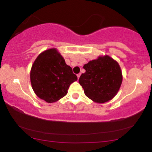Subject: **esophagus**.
<instances>
[{
	"mask_svg": "<svg viewBox=\"0 0 152 152\" xmlns=\"http://www.w3.org/2000/svg\"><path fill=\"white\" fill-rule=\"evenodd\" d=\"M80 76H81V74H77V77H78V78H79Z\"/></svg>",
	"mask_w": 152,
	"mask_h": 152,
	"instance_id": "obj_1",
	"label": "esophagus"
}]
</instances>
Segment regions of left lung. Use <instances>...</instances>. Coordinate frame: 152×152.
Here are the masks:
<instances>
[{"label": "left lung", "mask_w": 152, "mask_h": 152, "mask_svg": "<svg viewBox=\"0 0 152 152\" xmlns=\"http://www.w3.org/2000/svg\"><path fill=\"white\" fill-rule=\"evenodd\" d=\"M86 72L80 76V85L85 95L94 102L103 104L111 100L122 83V72L116 61L109 56H99L83 66Z\"/></svg>", "instance_id": "1"}]
</instances>
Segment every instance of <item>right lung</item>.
I'll return each mask as SVG.
<instances>
[{"label": "right lung", "instance_id": "obj_1", "mask_svg": "<svg viewBox=\"0 0 152 152\" xmlns=\"http://www.w3.org/2000/svg\"><path fill=\"white\" fill-rule=\"evenodd\" d=\"M32 88L38 97L48 103L58 101L67 94L77 76L56 48L46 50L38 56L30 72Z\"/></svg>", "mask_w": 152, "mask_h": 152}]
</instances>
